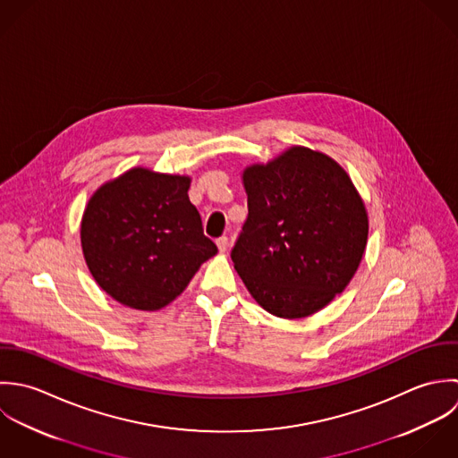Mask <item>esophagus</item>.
I'll use <instances>...</instances> for the list:
<instances>
[{
	"mask_svg": "<svg viewBox=\"0 0 458 458\" xmlns=\"http://www.w3.org/2000/svg\"><path fill=\"white\" fill-rule=\"evenodd\" d=\"M216 244H217V250H219L221 253H225V251L228 250V246H230V242H228V237H219V239L216 241Z\"/></svg>",
	"mask_w": 458,
	"mask_h": 458,
	"instance_id": "1",
	"label": "esophagus"
}]
</instances>
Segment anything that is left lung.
<instances>
[{
  "label": "left lung",
  "mask_w": 458,
  "mask_h": 458,
  "mask_svg": "<svg viewBox=\"0 0 458 458\" xmlns=\"http://www.w3.org/2000/svg\"><path fill=\"white\" fill-rule=\"evenodd\" d=\"M248 219L232 250L253 299L281 318L327 306L365 255L368 214L347 172L326 154L292 147L242 174Z\"/></svg>",
  "instance_id": "left-lung-1"
}]
</instances>
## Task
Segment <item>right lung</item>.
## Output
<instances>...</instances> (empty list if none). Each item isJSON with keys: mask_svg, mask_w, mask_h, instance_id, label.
Listing matches in <instances>:
<instances>
[{"mask_svg": "<svg viewBox=\"0 0 458 458\" xmlns=\"http://www.w3.org/2000/svg\"><path fill=\"white\" fill-rule=\"evenodd\" d=\"M189 177L132 168L93 192L81 246L93 279L114 301L161 310L217 253L189 201Z\"/></svg>", "mask_w": 458, "mask_h": 458, "instance_id": "obj_1", "label": "right lung"}]
</instances>
